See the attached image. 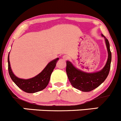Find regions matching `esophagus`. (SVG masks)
<instances>
[{"label": "esophagus", "mask_w": 121, "mask_h": 121, "mask_svg": "<svg viewBox=\"0 0 121 121\" xmlns=\"http://www.w3.org/2000/svg\"><path fill=\"white\" fill-rule=\"evenodd\" d=\"M62 58H63V59L64 60H68V58H69V57H68L67 55H64V56H63Z\"/></svg>", "instance_id": "1"}]
</instances>
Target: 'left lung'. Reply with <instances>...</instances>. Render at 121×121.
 Listing matches in <instances>:
<instances>
[{
    "label": "left lung",
    "instance_id": "1",
    "mask_svg": "<svg viewBox=\"0 0 121 121\" xmlns=\"http://www.w3.org/2000/svg\"><path fill=\"white\" fill-rule=\"evenodd\" d=\"M101 36L105 39L108 56L105 66L101 70L92 73L86 72L76 68L70 61L66 62V71L69 81L74 88L81 91L89 92L95 89L104 82L109 72L112 59L109 43L102 34Z\"/></svg>",
    "mask_w": 121,
    "mask_h": 121
}]
</instances>
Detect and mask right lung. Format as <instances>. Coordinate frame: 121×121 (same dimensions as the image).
Here are the masks:
<instances>
[{"label":"right lung","mask_w":121,"mask_h":121,"mask_svg":"<svg viewBox=\"0 0 121 121\" xmlns=\"http://www.w3.org/2000/svg\"><path fill=\"white\" fill-rule=\"evenodd\" d=\"M58 60L59 58H58L50 62L43 69L42 71L35 77L25 79L17 77L12 72L9 61V53L8 61L9 75L14 83L22 91L27 93L37 92L43 90L47 86L51 78V74L55 68Z\"/></svg>","instance_id":"add662e5"}]
</instances>
